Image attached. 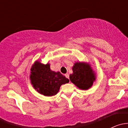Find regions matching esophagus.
Masks as SVG:
<instances>
[{"label": "esophagus", "instance_id": "34e87169", "mask_svg": "<svg viewBox=\"0 0 128 128\" xmlns=\"http://www.w3.org/2000/svg\"><path fill=\"white\" fill-rule=\"evenodd\" d=\"M65 76H66V77H67V78H69V74H66Z\"/></svg>", "mask_w": 128, "mask_h": 128}]
</instances>
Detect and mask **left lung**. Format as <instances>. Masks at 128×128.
Listing matches in <instances>:
<instances>
[{
    "label": "left lung",
    "mask_w": 128,
    "mask_h": 128,
    "mask_svg": "<svg viewBox=\"0 0 128 128\" xmlns=\"http://www.w3.org/2000/svg\"><path fill=\"white\" fill-rule=\"evenodd\" d=\"M72 70L73 74L69 76L72 83L82 90H87L91 87L95 80V76L89 65L84 62H76Z\"/></svg>",
    "instance_id": "8db88e82"
}]
</instances>
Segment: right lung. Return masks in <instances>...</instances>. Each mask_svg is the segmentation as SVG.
<instances>
[{
  "label": "right lung",
  "mask_w": 128,
  "mask_h": 128,
  "mask_svg": "<svg viewBox=\"0 0 128 128\" xmlns=\"http://www.w3.org/2000/svg\"><path fill=\"white\" fill-rule=\"evenodd\" d=\"M30 79L33 87L45 96L57 94L61 85L69 82V80L59 72L52 71L49 64L36 62L31 69Z\"/></svg>",
  "instance_id": "right-lung-1"
}]
</instances>
